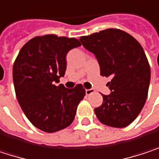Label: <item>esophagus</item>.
<instances>
[{
  "mask_svg": "<svg viewBox=\"0 0 159 159\" xmlns=\"http://www.w3.org/2000/svg\"><path fill=\"white\" fill-rule=\"evenodd\" d=\"M93 92H94V89H86V95H90V94L93 93Z\"/></svg>",
  "mask_w": 159,
  "mask_h": 159,
  "instance_id": "obj_1",
  "label": "esophagus"
}]
</instances>
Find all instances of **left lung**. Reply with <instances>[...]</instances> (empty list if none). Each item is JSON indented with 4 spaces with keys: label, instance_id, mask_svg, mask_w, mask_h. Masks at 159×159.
Returning <instances> with one entry per match:
<instances>
[{
    "label": "left lung",
    "instance_id": "obj_1",
    "mask_svg": "<svg viewBox=\"0 0 159 159\" xmlns=\"http://www.w3.org/2000/svg\"><path fill=\"white\" fill-rule=\"evenodd\" d=\"M100 64L101 75L111 77V93L102 95V104L94 111L99 121L111 127L129 125L142 111L148 97L151 71L139 42L120 29L100 31L80 38Z\"/></svg>",
    "mask_w": 159,
    "mask_h": 159
}]
</instances>
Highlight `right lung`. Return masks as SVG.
Segmentation results:
<instances>
[{
    "mask_svg": "<svg viewBox=\"0 0 159 159\" xmlns=\"http://www.w3.org/2000/svg\"><path fill=\"white\" fill-rule=\"evenodd\" d=\"M80 46L74 37L46 34L32 38L20 50L12 67L15 94L36 128L55 133L72 124L85 89L81 84L66 89L55 83L65 75L68 52Z\"/></svg>",
    "mask_w": 159,
    "mask_h": 159,
    "instance_id": "obj_1",
    "label": "right lung"
}]
</instances>
